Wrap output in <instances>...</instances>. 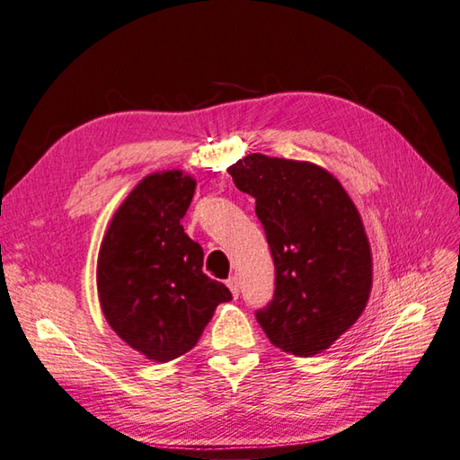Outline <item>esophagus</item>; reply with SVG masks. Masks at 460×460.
<instances>
[{
    "label": "esophagus",
    "instance_id": "obj_1",
    "mask_svg": "<svg viewBox=\"0 0 460 460\" xmlns=\"http://www.w3.org/2000/svg\"><path fill=\"white\" fill-rule=\"evenodd\" d=\"M226 286L230 288V291H232V296H234V297H238V296H240V280H238V276H232V278H228V280H226Z\"/></svg>",
    "mask_w": 460,
    "mask_h": 460
}]
</instances>
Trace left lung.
<instances>
[{
    "label": "left lung",
    "mask_w": 460,
    "mask_h": 460,
    "mask_svg": "<svg viewBox=\"0 0 460 460\" xmlns=\"http://www.w3.org/2000/svg\"><path fill=\"white\" fill-rule=\"evenodd\" d=\"M228 172L255 198L276 269L274 297L255 313L272 345L314 357L363 314L372 255L351 198L328 171L252 153Z\"/></svg>",
    "instance_id": "left-lung-1"
}]
</instances>
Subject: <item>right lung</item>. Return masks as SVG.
<instances>
[{
	"instance_id": "1",
	"label": "right lung",
	"mask_w": 460,
	"mask_h": 460,
	"mask_svg": "<svg viewBox=\"0 0 460 460\" xmlns=\"http://www.w3.org/2000/svg\"><path fill=\"white\" fill-rule=\"evenodd\" d=\"M196 191L182 171L146 176L105 232L97 259V291L117 336L157 363L199 341L230 289L203 274V249L180 220Z\"/></svg>"
}]
</instances>
